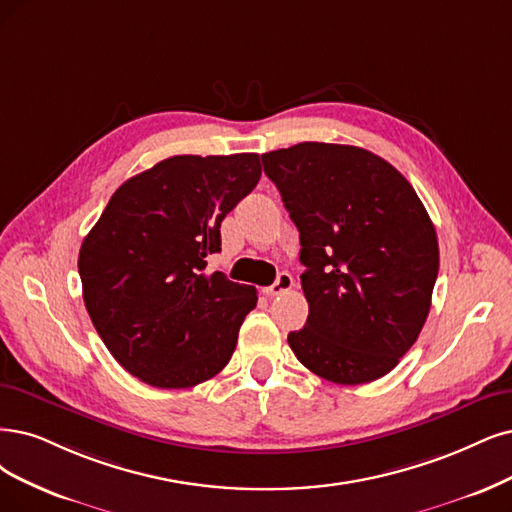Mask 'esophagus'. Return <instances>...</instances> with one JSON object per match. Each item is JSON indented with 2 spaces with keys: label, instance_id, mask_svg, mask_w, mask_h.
I'll list each match as a JSON object with an SVG mask.
<instances>
[{
  "label": "esophagus",
  "instance_id": "1",
  "mask_svg": "<svg viewBox=\"0 0 512 512\" xmlns=\"http://www.w3.org/2000/svg\"><path fill=\"white\" fill-rule=\"evenodd\" d=\"M293 285H295L293 276H291L289 272H282V274H278V278H276L274 285L263 289V293H266L268 297H274V295H280V293H285V291L293 289Z\"/></svg>",
  "mask_w": 512,
  "mask_h": 512
}]
</instances>
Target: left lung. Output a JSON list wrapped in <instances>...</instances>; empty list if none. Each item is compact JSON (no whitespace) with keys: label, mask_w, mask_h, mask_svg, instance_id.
I'll list each match as a JSON object with an SVG mask.
<instances>
[{"label":"left lung","mask_w":512,"mask_h":512,"mask_svg":"<svg viewBox=\"0 0 512 512\" xmlns=\"http://www.w3.org/2000/svg\"><path fill=\"white\" fill-rule=\"evenodd\" d=\"M299 230L310 314L289 346L318 377L367 384L415 344L439 274L434 225L411 183L354 145L297 143L263 154Z\"/></svg>","instance_id":"8db88e82"}]
</instances>
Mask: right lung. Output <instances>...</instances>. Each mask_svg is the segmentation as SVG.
Segmentation results:
<instances>
[{"mask_svg": "<svg viewBox=\"0 0 512 512\" xmlns=\"http://www.w3.org/2000/svg\"><path fill=\"white\" fill-rule=\"evenodd\" d=\"M257 154L173 156L124 181L84 238V304L113 358L156 388H192L234 354L257 291L208 274L221 221L253 192Z\"/></svg>", "mask_w": 512, "mask_h": 512, "instance_id": "1", "label": "right lung"}]
</instances>
